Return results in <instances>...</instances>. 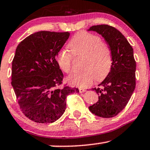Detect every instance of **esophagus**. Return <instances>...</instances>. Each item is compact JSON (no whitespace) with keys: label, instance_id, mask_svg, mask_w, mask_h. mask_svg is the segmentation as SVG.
I'll return each instance as SVG.
<instances>
[{"label":"esophagus","instance_id":"esophagus-1","mask_svg":"<svg viewBox=\"0 0 150 150\" xmlns=\"http://www.w3.org/2000/svg\"><path fill=\"white\" fill-rule=\"evenodd\" d=\"M86 89H84V88H79V93H84V92H85L86 91Z\"/></svg>","mask_w":150,"mask_h":150}]
</instances>
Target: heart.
I'll return each instance as SVG.
<instances>
[{
    "mask_svg": "<svg viewBox=\"0 0 150 150\" xmlns=\"http://www.w3.org/2000/svg\"><path fill=\"white\" fill-rule=\"evenodd\" d=\"M68 48L74 57L82 56L81 68L68 77L73 86L86 87L92 84L95 78L102 81L109 75L112 66V54L109 46L98 36L87 32H79L70 40ZM72 56L61 50L57 55V62L62 71L69 73L72 67Z\"/></svg>",
    "mask_w": 150,
    "mask_h": 150,
    "instance_id": "1",
    "label": "heart"
}]
</instances>
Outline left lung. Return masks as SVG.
Here are the masks:
<instances>
[{"label":"left lung","mask_w":150,"mask_h":150,"mask_svg":"<svg viewBox=\"0 0 150 150\" xmlns=\"http://www.w3.org/2000/svg\"><path fill=\"white\" fill-rule=\"evenodd\" d=\"M88 31L102 35L112 54V66L109 75L93 88L98 101L88 107L92 113L101 117H114L126 107L136 86V62L134 50L124 35L108 25H93Z\"/></svg>","instance_id":"1"}]
</instances>
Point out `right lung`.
<instances>
[{
	"label": "right lung",
	"instance_id": "1",
	"mask_svg": "<svg viewBox=\"0 0 150 150\" xmlns=\"http://www.w3.org/2000/svg\"><path fill=\"white\" fill-rule=\"evenodd\" d=\"M70 33L40 31L17 46L12 61V86L22 112L38 123L58 120L66 110V97L77 88L60 86L64 75L56 57Z\"/></svg>",
	"mask_w": 150,
	"mask_h": 150
}]
</instances>
